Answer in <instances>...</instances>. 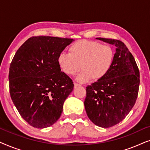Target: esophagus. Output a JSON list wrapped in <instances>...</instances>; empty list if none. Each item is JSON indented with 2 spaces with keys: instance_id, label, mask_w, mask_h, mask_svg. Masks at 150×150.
I'll use <instances>...</instances> for the list:
<instances>
[{
  "instance_id": "esophagus-1",
  "label": "esophagus",
  "mask_w": 150,
  "mask_h": 150,
  "mask_svg": "<svg viewBox=\"0 0 150 150\" xmlns=\"http://www.w3.org/2000/svg\"><path fill=\"white\" fill-rule=\"evenodd\" d=\"M79 86H81V85H80V84H78V83H74V87H79Z\"/></svg>"
}]
</instances>
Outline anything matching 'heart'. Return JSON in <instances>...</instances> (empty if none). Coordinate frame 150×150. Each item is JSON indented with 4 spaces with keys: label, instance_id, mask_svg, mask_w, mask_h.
I'll return each mask as SVG.
<instances>
[{
    "label": "heart",
    "instance_id": "heart-1",
    "mask_svg": "<svg viewBox=\"0 0 150 150\" xmlns=\"http://www.w3.org/2000/svg\"><path fill=\"white\" fill-rule=\"evenodd\" d=\"M69 53L59 56V66L68 76H75L82 68L77 81H99L106 75L114 60V51L108 45L96 41L79 40L69 48Z\"/></svg>",
    "mask_w": 150,
    "mask_h": 150
}]
</instances>
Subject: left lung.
<instances>
[{
    "mask_svg": "<svg viewBox=\"0 0 150 150\" xmlns=\"http://www.w3.org/2000/svg\"><path fill=\"white\" fill-rule=\"evenodd\" d=\"M117 47L112 66L102 79L86 87L85 107L89 120L107 128L122 122L136 102L140 75L134 57L122 41L97 38Z\"/></svg>",
    "mask_w": 150,
    "mask_h": 150,
    "instance_id": "left-lung-1",
    "label": "left lung"
}]
</instances>
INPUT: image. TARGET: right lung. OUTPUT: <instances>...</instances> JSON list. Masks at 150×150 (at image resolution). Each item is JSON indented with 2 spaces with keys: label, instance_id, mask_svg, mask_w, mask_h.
Segmentation results:
<instances>
[{
  "label": "right lung",
  "instance_id": "add662e5",
  "mask_svg": "<svg viewBox=\"0 0 150 150\" xmlns=\"http://www.w3.org/2000/svg\"><path fill=\"white\" fill-rule=\"evenodd\" d=\"M72 39L50 36L28 38L10 64L9 93L22 118L30 126L44 128L60 117L73 81L61 71L59 56Z\"/></svg>",
  "mask_w": 150,
  "mask_h": 150
}]
</instances>
